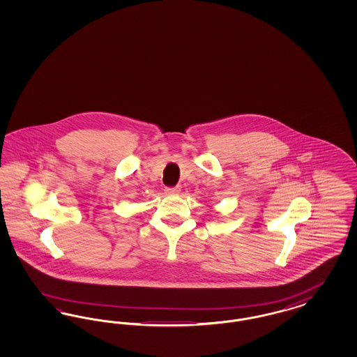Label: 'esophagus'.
I'll return each instance as SVG.
<instances>
[{
	"mask_svg": "<svg viewBox=\"0 0 357 357\" xmlns=\"http://www.w3.org/2000/svg\"><path fill=\"white\" fill-rule=\"evenodd\" d=\"M165 191H166V194H178L179 192V187H166Z\"/></svg>",
	"mask_w": 357,
	"mask_h": 357,
	"instance_id": "1",
	"label": "esophagus"
}]
</instances>
